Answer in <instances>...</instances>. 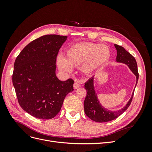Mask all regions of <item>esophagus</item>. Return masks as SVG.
Instances as JSON below:
<instances>
[{
  "mask_svg": "<svg viewBox=\"0 0 152 152\" xmlns=\"http://www.w3.org/2000/svg\"><path fill=\"white\" fill-rule=\"evenodd\" d=\"M80 87V85L79 83H77V82H75V83L73 84V88H74L75 89H77V88H79V87Z\"/></svg>",
  "mask_w": 152,
  "mask_h": 152,
  "instance_id": "34e87169",
  "label": "esophagus"
}]
</instances>
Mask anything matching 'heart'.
I'll return each mask as SVG.
<instances>
[{
  "label": "heart",
  "mask_w": 152,
  "mask_h": 152,
  "mask_svg": "<svg viewBox=\"0 0 152 152\" xmlns=\"http://www.w3.org/2000/svg\"><path fill=\"white\" fill-rule=\"evenodd\" d=\"M112 52L107 45L93 42L77 43L67 48L65 57L57 58L60 70L70 72L72 67H79L81 72L89 75L104 65L111 58Z\"/></svg>",
  "instance_id": "obj_1"
}]
</instances>
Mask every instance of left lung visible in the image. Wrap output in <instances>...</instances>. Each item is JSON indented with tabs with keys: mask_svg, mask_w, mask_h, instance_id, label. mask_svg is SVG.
<instances>
[{
	"mask_svg": "<svg viewBox=\"0 0 152 152\" xmlns=\"http://www.w3.org/2000/svg\"><path fill=\"white\" fill-rule=\"evenodd\" d=\"M114 46L117 50V57L115 61L117 63H123L126 65L133 74L136 76V82L135 87L138 80L139 74L137 72V66L135 58L128 53L123 47L114 44ZM94 77L90 78L89 80L85 83V89L87 91V95L84 102V112L86 115L91 120L96 122H106L111 121L120 116L129 107L132 102L133 95H134V89L132 91L131 97L123 108L116 111H112L108 110L100 103L98 98L94 87Z\"/></svg>",
	"mask_w": 152,
	"mask_h": 152,
	"instance_id": "8db88e82",
	"label": "left lung"
}]
</instances>
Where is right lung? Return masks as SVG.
<instances>
[{
    "mask_svg": "<svg viewBox=\"0 0 152 152\" xmlns=\"http://www.w3.org/2000/svg\"><path fill=\"white\" fill-rule=\"evenodd\" d=\"M67 36L45 35L25 46L16 58L12 84L21 107L40 119L59 112L66 96L73 91V80L58 79L56 56Z\"/></svg>",
    "mask_w": 152,
    "mask_h": 152,
    "instance_id": "obj_1",
    "label": "right lung"
}]
</instances>
